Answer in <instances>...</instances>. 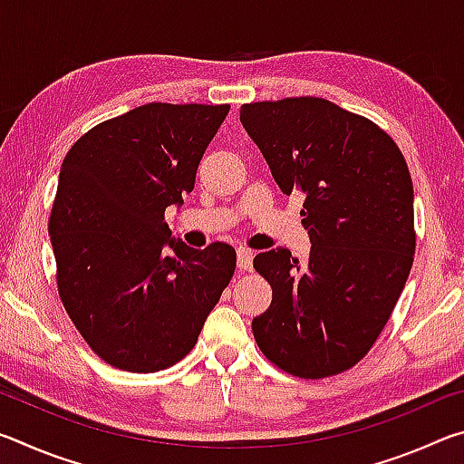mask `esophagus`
Wrapping results in <instances>:
<instances>
[{
	"mask_svg": "<svg viewBox=\"0 0 464 464\" xmlns=\"http://www.w3.org/2000/svg\"><path fill=\"white\" fill-rule=\"evenodd\" d=\"M254 251L249 247H239L237 249V266L239 270H251V266H254Z\"/></svg>",
	"mask_w": 464,
	"mask_h": 464,
	"instance_id": "1",
	"label": "esophagus"
}]
</instances>
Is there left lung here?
<instances>
[{
	"label": "left lung",
	"instance_id": "1",
	"mask_svg": "<svg viewBox=\"0 0 464 464\" xmlns=\"http://www.w3.org/2000/svg\"><path fill=\"white\" fill-rule=\"evenodd\" d=\"M239 121L280 190L304 196L311 239L304 262L285 247L254 257L272 303L251 332L288 374H340L372 348L410 276V168L381 127L324 98L243 104Z\"/></svg>",
	"mask_w": 464,
	"mask_h": 464
}]
</instances>
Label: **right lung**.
<instances>
[{
  "label": "right lung",
  "instance_id": "1",
  "mask_svg": "<svg viewBox=\"0 0 464 464\" xmlns=\"http://www.w3.org/2000/svg\"><path fill=\"white\" fill-rule=\"evenodd\" d=\"M229 108L151 102L100 122L63 160L49 218L59 296L110 366L179 362L233 278L231 246L188 247L166 223Z\"/></svg>",
  "mask_w": 464,
  "mask_h": 464
}]
</instances>
